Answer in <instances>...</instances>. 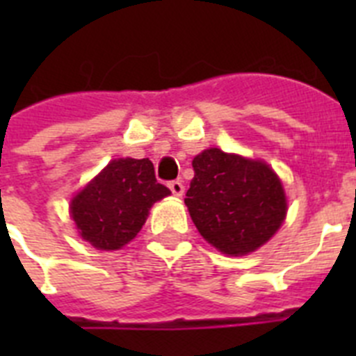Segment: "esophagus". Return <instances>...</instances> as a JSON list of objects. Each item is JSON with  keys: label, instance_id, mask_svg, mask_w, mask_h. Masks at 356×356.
Wrapping results in <instances>:
<instances>
[{"label": "esophagus", "instance_id": "34e87169", "mask_svg": "<svg viewBox=\"0 0 356 356\" xmlns=\"http://www.w3.org/2000/svg\"><path fill=\"white\" fill-rule=\"evenodd\" d=\"M169 188H171V193L175 194V196H184V193H185V187H184V184H181V180L169 181Z\"/></svg>", "mask_w": 356, "mask_h": 356}]
</instances>
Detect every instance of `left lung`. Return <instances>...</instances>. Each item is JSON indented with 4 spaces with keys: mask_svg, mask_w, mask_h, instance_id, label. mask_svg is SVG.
<instances>
[{
    "mask_svg": "<svg viewBox=\"0 0 356 356\" xmlns=\"http://www.w3.org/2000/svg\"><path fill=\"white\" fill-rule=\"evenodd\" d=\"M187 205L205 241L226 254L260 248L287 212L284 187L267 163L212 147L193 160Z\"/></svg>",
    "mask_w": 356,
    "mask_h": 356,
    "instance_id": "1",
    "label": "left lung"
}]
</instances>
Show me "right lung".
Listing matches in <instances>:
<instances>
[{
  "mask_svg": "<svg viewBox=\"0 0 356 356\" xmlns=\"http://www.w3.org/2000/svg\"><path fill=\"white\" fill-rule=\"evenodd\" d=\"M149 159H119L71 201L80 235L97 250H119L139 234L153 203L169 196Z\"/></svg>",
  "mask_w": 356,
  "mask_h": 356,
  "instance_id": "add662e5",
  "label": "right lung"
}]
</instances>
